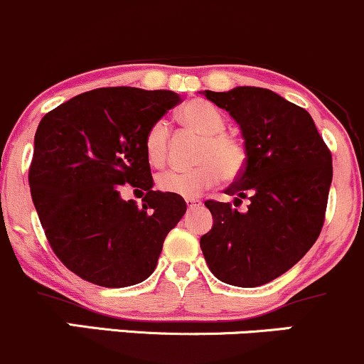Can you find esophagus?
Masks as SVG:
<instances>
[{
	"label": "esophagus",
	"mask_w": 364,
	"mask_h": 364,
	"mask_svg": "<svg viewBox=\"0 0 364 364\" xmlns=\"http://www.w3.org/2000/svg\"><path fill=\"white\" fill-rule=\"evenodd\" d=\"M186 205H188V209H195V207H200L202 202L197 200V198H185Z\"/></svg>",
	"instance_id": "obj_1"
}]
</instances>
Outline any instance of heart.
<instances>
[{
  "mask_svg": "<svg viewBox=\"0 0 364 364\" xmlns=\"http://www.w3.org/2000/svg\"><path fill=\"white\" fill-rule=\"evenodd\" d=\"M179 119L203 136L198 149V166L191 169H169L159 174L157 186L166 193L195 198L203 190L218 183L219 174L233 179L240 174L245 154L240 143L225 133L226 121L215 107L207 102H191L179 112ZM169 126L166 121H157L145 134V154L151 166H161L166 161Z\"/></svg>",
  "mask_w": 364,
  "mask_h": 364,
  "instance_id": "obj_1",
  "label": "heart"
}]
</instances>
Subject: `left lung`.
<instances>
[{"label":"left lung","instance_id":"left-lung-1","mask_svg":"<svg viewBox=\"0 0 364 364\" xmlns=\"http://www.w3.org/2000/svg\"><path fill=\"white\" fill-rule=\"evenodd\" d=\"M205 98L240 126L245 166L225 190L247 213L207 200L214 225L200 238L213 274L228 285L259 287L304 257L321 231L331 154L309 112L271 90L238 86Z\"/></svg>","mask_w":364,"mask_h":364}]
</instances>
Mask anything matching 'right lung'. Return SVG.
Returning <instances> with one entry per match:
<instances>
[{"label":"right lung","instance_id":"1","mask_svg":"<svg viewBox=\"0 0 364 364\" xmlns=\"http://www.w3.org/2000/svg\"><path fill=\"white\" fill-rule=\"evenodd\" d=\"M181 102L174 91L100 87L48 112L34 136L31 195L48 242L72 273L109 289L154 273L167 233L186 213L154 190L145 134ZM147 191L144 205L120 186Z\"/></svg>","mask_w":364,"mask_h":364}]
</instances>
